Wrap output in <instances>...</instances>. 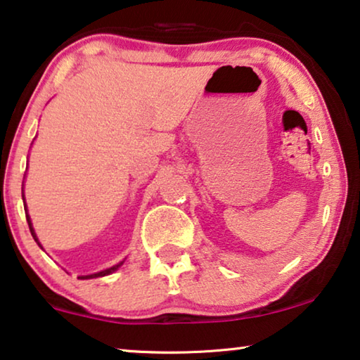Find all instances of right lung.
I'll list each match as a JSON object with an SVG mask.
<instances>
[{"mask_svg":"<svg viewBox=\"0 0 360 360\" xmlns=\"http://www.w3.org/2000/svg\"><path fill=\"white\" fill-rule=\"evenodd\" d=\"M22 201H24V210L27 211V206H26V200H24V195H22ZM26 219H27V224H29V229H31V234H32V238H34V240H36V243L39 244V248L41 249H44L42 248V244L39 243V239H37V234H36V231H34V228H32V221H31V216H29V213H26ZM126 260V259H124ZM124 260H121L120 264H116V265H112V267H110V269H105V270H100V272H96V274H90V275H80V280H88V278H98V277H105V275H110V274H112V272H116L117 269L121 267L122 264H124Z\"/></svg>","mask_w":360,"mask_h":360,"instance_id":"1","label":"right lung"}]
</instances>
